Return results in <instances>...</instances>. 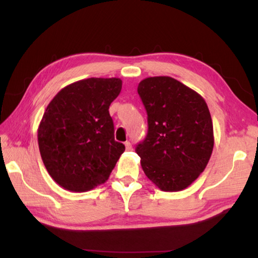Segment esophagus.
I'll use <instances>...</instances> for the list:
<instances>
[{
  "instance_id": "obj_1",
  "label": "esophagus",
  "mask_w": 258,
  "mask_h": 258,
  "mask_svg": "<svg viewBox=\"0 0 258 258\" xmlns=\"http://www.w3.org/2000/svg\"><path fill=\"white\" fill-rule=\"evenodd\" d=\"M124 145H125V149H126V150H131V149H132V145H131V143H130L128 141H126V142L124 143Z\"/></svg>"
}]
</instances>
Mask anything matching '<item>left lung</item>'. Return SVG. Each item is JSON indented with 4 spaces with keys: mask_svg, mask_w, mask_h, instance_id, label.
<instances>
[{
    "mask_svg": "<svg viewBox=\"0 0 258 258\" xmlns=\"http://www.w3.org/2000/svg\"><path fill=\"white\" fill-rule=\"evenodd\" d=\"M138 93L148 113V134L137 147L146 176L161 191L186 189L211 158V112L195 90L169 76L147 77Z\"/></svg>",
    "mask_w": 258,
    "mask_h": 258,
    "instance_id": "8db88e82",
    "label": "left lung"
}]
</instances>
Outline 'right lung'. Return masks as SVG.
<instances>
[{
	"label": "right lung",
	"instance_id": "add662e5",
	"mask_svg": "<svg viewBox=\"0 0 258 258\" xmlns=\"http://www.w3.org/2000/svg\"><path fill=\"white\" fill-rule=\"evenodd\" d=\"M120 78H86L61 89L43 115L38 148L47 173L64 190L86 192L106 182L123 143L115 141L109 106L121 90Z\"/></svg>",
	"mask_w": 258,
	"mask_h": 258
}]
</instances>
